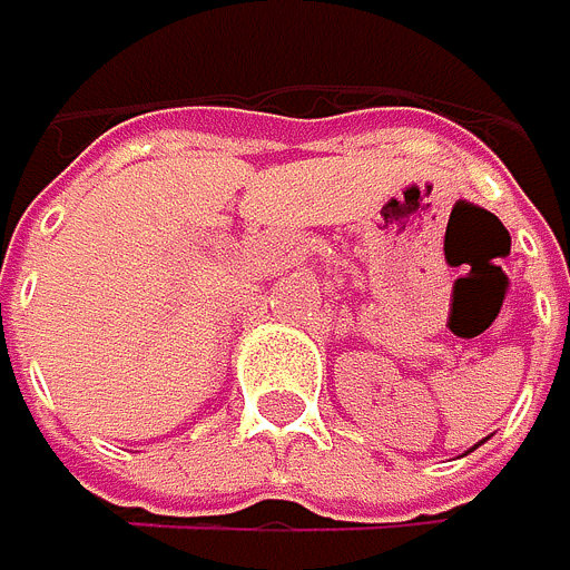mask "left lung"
Listing matches in <instances>:
<instances>
[{
	"mask_svg": "<svg viewBox=\"0 0 570 570\" xmlns=\"http://www.w3.org/2000/svg\"><path fill=\"white\" fill-rule=\"evenodd\" d=\"M471 450H474V446H471Z\"/></svg>",
	"mask_w": 570,
	"mask_h": 570,
	"instance_id": "1",
	"label": "left lung"
}]
</instances>
